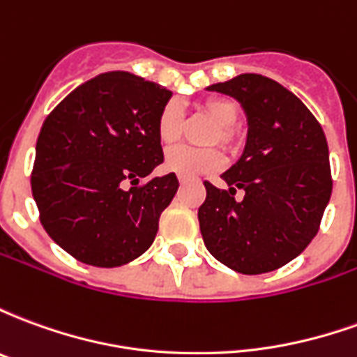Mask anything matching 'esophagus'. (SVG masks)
<instances>
[{
  "mask_svg": "<svg viewBox=\"0 0 357 357\" xmlns=\"http://www.w3.org/2000/svg\"><path fill=\"white\" fill-rule=\"evenodd\" d=\"M179 183H181V185H185V183H187V179H183V178H179Z\"/></svg>",
  "mask_w": 357,
  "mask_h": 357,
  "instance_id": "obj_1",
  "label": "esophagus"
}]
</instances>
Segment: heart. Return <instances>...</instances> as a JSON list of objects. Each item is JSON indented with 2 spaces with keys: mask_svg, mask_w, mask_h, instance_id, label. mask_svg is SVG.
Here are the masks:
<instances>
[{
  "mask_svg": "<svg viewBox=\"0 0 357 357\" xmlns=\"http://www.w3.org/2000/svg\"><path fill=\"white\" fill-rule=\"evenodd\" d=\"M201 110L218 124V132L214 133L212 143L220 141L229 153L237 155L243 147V139L235 130V122L239 120V107L229 99L210 97L201 102ZM156 133L160 143L166 147L178 143L183 133V112L178 101H168L164 105L156 120ZM164 166L179 178L195 179L220 170L224 166V155L218 149L176 147L168 151Z\"/></svg>",
  "mask_w": 357,
  "mask_h": 357,
  "instance_id": "heart-1",
  "label": "heart"
}]
</instances>
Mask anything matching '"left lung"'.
<instances>
[{
  "instance_id": "left-lung-1",
  "label": "left lung",
  "mask_w": 357,
  "mask_h": 357,
  "mask_svg": "<svg viewBox=\"0 0 357 357\" xmlns=\"http://www.w3.org/2000/svg\"><path fill=\"white\" fill-rule=\"evenodd\" d=\"M208 89L243 105L248 135L243 156L222 174L229 189L204 181L202 239L227 268L268 273L294 260L319 231L333 191L327 139L306 105L262 74H241ZM237 188L243 199H234Z\"/></svg>"
}]
</instances>
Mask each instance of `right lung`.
<instances>
[{
	"label": "right lung",
	"instance_id": "right-lung-1",
	"mask_svg": "<svg viewBox=\"0 0 357 357\" xmlns=\"http://www.w3.org/2000/svg\"><path fill=\"white\" fill-rule=\"evenodd\" d=\"M170 89L130 73H105L68 93L36 143L32 195L51 239L89 266L116 268L147 250L178 191L156 120Z\"/></svg>",
	"mask_w": 357,
	"mask_h": 357
}]
</instances>
